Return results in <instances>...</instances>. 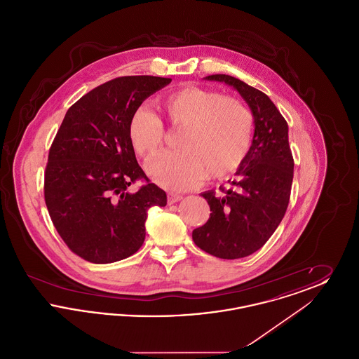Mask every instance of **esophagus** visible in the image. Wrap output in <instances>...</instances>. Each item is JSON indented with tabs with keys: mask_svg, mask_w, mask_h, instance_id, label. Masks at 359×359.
Wrapping results in <instances>:
<instances>
[{
	"mask_svg": "<svg viewBox=\"0 0 359 359\" xmlns=\"http://www.w3.org/2000/svg\"><path fill=\"white\" fill-rule=\"evenodd\" d=\"M182 198H183L182 195L175 194V192H168V194H167V199H168V203H170V205H173V203L182 201Z\"/></svg>",
	"mask_w": 359,
	"mask_h": 359,
	"instance_id": "34e87169",
	"label": "esophagus"
}]
</instances>
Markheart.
Listing matches in <instances>:
<instances>
[{
  "instance_id": "heart-1",
  "label": "heart",
  "mask_w": 359,
  "mask_h": 359,
  "mask_svg": "<svg viewBox=\"0 0 359 359\" xmlns=\"http://www.w3.org/2000/svg\"><path fill=\"white\" fill-rule=\"evenodd\" d=\"M158 107L172 128L182 129L179 151L164 152L148 165V175L158 186L184 191L207 176L221 179L237 171L249 154L253 116L237 98L188 86L163 95ZM128 136L135 152L149 160L163 147L165 130L154 111L141 106L130 117Z\"/></svg>"
}]
</instances>
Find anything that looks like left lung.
Returning <instances> with one entry per match:
<instances>
[{"mask_svg":"<svg viewBox=\"0 0 359 359\" xmlns=\"http://www.w3.org/2000/svg\"><path fill=\"white\" fill-rule=\"evenodd\" d=\"M207 81L233 86L255 117L253 142L229 188L205 191L208 221L192 231L198 248L211 256H250L271 238L290 203L293 157L288 123L269 97L234 76L215 74Z\"/></svg>","mask_w":359,"mask_h":359,"instance_id":"1","label":"left lung"}]
</instances>
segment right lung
I'll use <instances>...</instances> for the list:
<instances>
[{
	"instance_id": "1",
	"label": "right lung",
	"mask_w": 359,
	"mask_h": 359,
	"mask_svg": "<svg viewBox=\"0 0 359 359\" xmlns=\"http://www.w3.org/2000/svg\"><path fill=\"white\" fill-rule=\"evenodd\" d=\"M171 78L120 76L74 103L53 138L44 173L52 223L69 250L93 264L135 255L145 239L152 205L167 194L151 183L128 136L132 114ZM137 180L146 184L127 189Z\"/></svg>"
}]
</instances>
